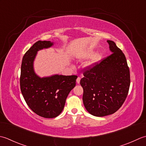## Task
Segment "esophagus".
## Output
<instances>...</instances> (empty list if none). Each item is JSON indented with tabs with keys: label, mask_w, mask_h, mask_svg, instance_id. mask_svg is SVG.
<instances>
[{
	"label": "esophagus",
	"mask_w": 146,
	"mask_h": 146,
	"mask_svg": "<svg viewBox=\"0 0 146 146\" xmlns=\"http://www.w3.org/2000/svg\"><path fill=\"white\" fill-rule=\"evenodd\" d=\"M80 81H81V77H77V80H76V82L78 83V84H79V82H80Z\"/></svg>",
	"instance_id": "esophagus-1"
}]
</instances>
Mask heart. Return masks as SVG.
Returning a JSON list of instances; mask_svg holds the SVG:
<instances>
[{"mask_svg":"<svg viewBox=\"0 0 146 146\" xmlns=\"http://www.w3.org/2000/svg\"><path fill=\"white\" fill-rule=\"evenodd\" d=\"M92 54H93V52H88V53H86V56H91ZM102 55H103L102 53H100V54H97L96 55H95V56L93 58V60H92V61H91V62L90 64L94 63V62H97L98 60H99L100 59L102 58Z\"/></svg>","mask_w":146,"mask_h":146,"instance_id":"heart-1","label":"heart"}]
</instances>
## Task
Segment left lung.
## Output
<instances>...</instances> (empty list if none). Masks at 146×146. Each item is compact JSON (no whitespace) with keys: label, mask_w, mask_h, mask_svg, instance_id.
I'll return each mask as SVG.
<instances>
[{"label":"left lung","mask_w":146,"mask_h":146,"mask_svg":"<svg viewBox=\"0 0 146 146\" xmlns=\"http://www.w3.org/2000/svg\"><path fill=\"white\" fill-rule=\"evenodd\" d=\"M112 53L83 69L80 84L87 111L96 117L114 113L129 93L130 77L124 53L114 41L108 40Z\"/></svg>","instance_id":"obj_1"}]
</instances>
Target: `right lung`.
Here are the masks:
<instances>
[{"label": "right lung", "mask_w": 146, "mask_h": 146, "mask_svg": "<svg viewBox=\"0 0 146 146\" xmlns=\"http://www.w3.org/2000/svg\"><path fill=\"white\" fill-rule=\"evenodd\" d=\"M53 45L50 41H38L23 56L20 88L26 103L41 117L52 118L61 113L77 76L55 75L40 78L34 72L33 61L38 50Z\"/></svg>", "instance_id": "1"}]
</instances>
